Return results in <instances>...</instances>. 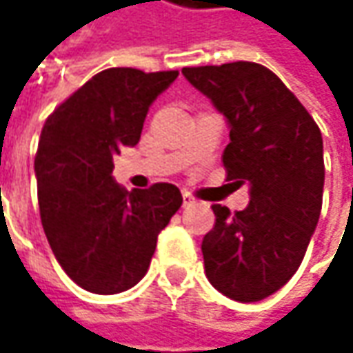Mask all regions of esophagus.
I'll return each instance as SVG.
<instances>
[{
	"instance_id": "34e87169",
	"label": "esophagus",
	"mask_w": 353,
	"mask_h": 353,
	"mask_svg": "<svg viewBox=\"0 0 353 353\" xmlns=\"http://www.w3.org/2000/svg\"><path fill=\"white\" fill-rule=\"evenodd\" d=\"M192 202H194V196H192L190 192L183 190V204H184V206H190Z\"/></svg>"
}]
</instances>
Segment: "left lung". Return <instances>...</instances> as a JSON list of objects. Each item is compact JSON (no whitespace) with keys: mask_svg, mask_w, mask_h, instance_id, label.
Instances as JSON below:
<instances>
[{"mask_svg":"<svg viewBox=\"0 0 353 353\" xmlns=\"http://www.w3.org/2000/svg\"><path fill=\"white\" fill-rule=\"evenodd\" d=\"M186 80L230 121L225 179L250 184L241 212L214 204L216 224L202 239L212 285L239 303L279 291L303 263L319 224L324 188L322 133L281 78L248 61L186 66Z\"/></svg>","mask_w":353,"mask_h":353,"instance_id":"1","label":"left lung"}]
</instances>
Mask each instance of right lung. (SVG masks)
Wrapping results in <instances>:
<instances>
[{
	"label": "right lung",
	"mask_w": 353,
	"mask_h": 353,
	"mask_svg": "<svg viewBox=\"0 0 353 353\" xmlns=\"http://www.w3.org/2000/svg\"><path fill=\"white\" fill-rule=\"evenodd\" d=\"M179 70L108 68L47 117L34 155L41 224L64 273L96 294L137 285L157 236L183 204L169 183L125 190L114 157L137 145L149 105Z\"/></svg>",
	"instance_id": "1"
}]
</instances>
